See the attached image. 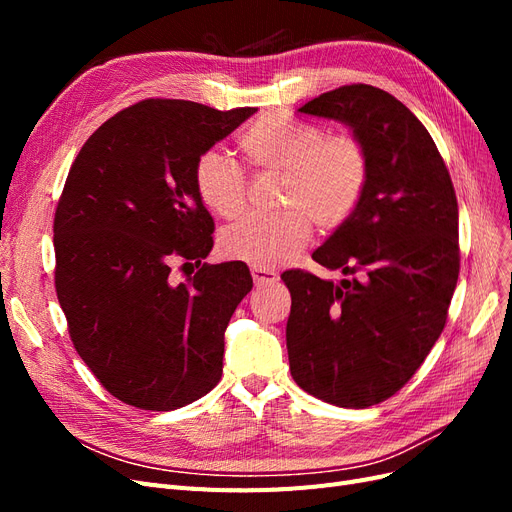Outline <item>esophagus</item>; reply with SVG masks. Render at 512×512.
Here are the masks:
<instances>
[{"instance_id": "esophagus-1", "label": "esophagus", "mask_w": 512, "mask_h": 512, "mask_svg": "<svg viewBox=\"0 0 512 512\" xmlns=\"http://www.w3.org/2000/svg\"><path fill=\"white\" fill-rule=\"evenodd\" d=\"M252 280H254V284H258V286H271V284H275L277 280H280V275H277V273L271 271V269L252 267Z\"/></svg>"}]
</instances>
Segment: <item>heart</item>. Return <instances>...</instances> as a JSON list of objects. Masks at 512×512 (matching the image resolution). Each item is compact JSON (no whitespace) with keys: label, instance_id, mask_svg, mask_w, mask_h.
Segmentation results:
<instances>
[{"label":"heart","instance_id":"1","mask_svg":"<svg viewBox=\"0 0 512 512\" xmlns=\"http://www.w3.org/2000/svg\"><path fill=\"white\" fill-rule=\"evenodd\" d=\"M241 149L260 173L282 175L280 207L275 215H247L228 226L222 252L258 269L290 262L320 230L342 226L359 207L369 160L359 138L329 134L314 123L292 117H265L241 134ZM200 200L222 218H237L247 203L243 168L222 151H205L194 166Z\"/></svg>","mask_w":512,"mask_h":512}]
</instances>
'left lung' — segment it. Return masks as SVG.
<instances>
[{"instance_id":"left-lung-1","label":"left lung","mask_w":512,"mask_h":512,"mask_svg":"<svg viewBox=\"0 0 512 512\" xmlns=\"http://www.w3.org/2000/svg\"><path fill=\"white\" fill-rule=\"evenodd\" d=\"M344 123L367 151L359 207L312 258L344 280L282 275L290 374L339 408L395 395L438 342L459 277V211L451 175L408 106L371 85H344L299 108Z\"/></svg>"}]
</instances>
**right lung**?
<instances>
[{"label": "right lung", "mask_w": 512, "mask_h": 512, "mask_svg": "<svg viewBox=\"0 0 512 512\" xmlns=\"http://www.w3.org/2000/svg\"><path fill=\"white\" fill-rule=\"evenodd\" d=\"M254 113L143 100L104 121L70 168L53 224L57 299L76 352L123 404L177 410L220 382L252 275L241 260L203 265L213 218L194 166ZM173 261L199 271L175 285Z\"/></svg>", "instance_id": "add662e5"}]
</instances>
